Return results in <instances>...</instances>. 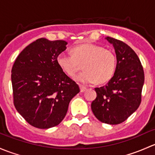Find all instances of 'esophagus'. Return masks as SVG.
<instances>
[{
	"instance_id": "obj_1",
	"label": "esophagus",
	"mask_w": 155,
	"mask_h": 155,
	"mask_svg": "<svg viewBox=\"0 0 155 155\" xmlns=\"http://www.w3.org/2000/svg\"><path fill=\"white\" fill-rule=\"evenodd\" d=\"M87 87H84V86H83V85H80V90H81V92H85L86 90H87Z\"/></svg>"
}]
</instances>
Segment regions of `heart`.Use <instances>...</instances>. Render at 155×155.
<instances>
[{"label": "heart", "instance_id": "heart-1", "mask_svg": "<svg viewBox=\"0 0 155 155\" xmlns=\"http://www.w3.org/2000/svg\"><path fill=\"white\" fill-rule=\"evenodd\" d=\"M71 54L60 53L57 63L69 77H73L83 64V72L75 77L78 82L98 84L107 82L114 74L116 60L111 51L94 44H83L73 48Z\"/></svg>", "mask_w": 155, "mask_h": 155}]
</instances>
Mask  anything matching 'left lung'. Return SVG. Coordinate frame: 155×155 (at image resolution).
Here are the masks:
<instances>
[{
    "mask_svg": "<svg viewBox=\"0 0 155 155\" xmlns=\"http://www.w3.org/2000/svg\"><path fill=\"white\" fill-rule=\"evenodd\" d=\"M116 55L113 78L104 87L95 88L97 97L91 104L95 117L104 123L118 125L139 107L144 84V71L133 49L118 39L107 36Z\"/></svg>",
    "mask_w": 155,
    "mask_h": 155,
    "instance_id": "obj_1",
    "label": "left lung"
}]
</instances>
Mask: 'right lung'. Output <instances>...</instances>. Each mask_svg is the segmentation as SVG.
Instances as JSON below:
<instances>
[{"instance_id": "right-lung-1", "label": "right lung", "mask_w": 155, "mask_h": 155, "mask_svg": "<svg viewBox=\"0 0 155 155\" xmlns=\"http://www.w3.org/2000/svg\"><path fill=\"white\" fill-rule=\"evenodd\" d=\"M64 40L36 39L18 56L12 68L14 105L32 126L48 129L66 116L69 102L80 92L57 63L66 49Z\"/></svg>"}]
</instances>
